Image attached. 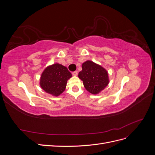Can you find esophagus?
<instances>
[{
	"label": "esophagus",
	"mask_w": 155,
	"mask_h": 155,
	"mask_svg": "<svg viewBox=\"0 0 155 155\" xmlns=\"http://www.w3.org/2000/svg\"><path fill=\"white\" fill-rule=\"evenodd\" d=\"M72 75H73V76H76L77 75H78V71H74V72H72Z\"/></svg>",
	"instance_id": "esophagus-1"
}]
</instances>
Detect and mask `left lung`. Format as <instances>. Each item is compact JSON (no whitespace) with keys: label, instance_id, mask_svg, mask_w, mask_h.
<instances>
[{"label":"left lung","instance_id":"obj_1","mask_svg":"<svg viewBox=\"0 0 155 155\" xmlns=\"http://www.w3.org/2000/svg\"><path fill=\"white\" fill-rule=\"evenodd\" d=\"M78 77L83 81L86 90L92 94H96L109 84V76L107 70L91 61L83 63L82 70Z\"/></svg>","mask_w":155,"mask_h":155}]
</instances>
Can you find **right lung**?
<instances>
[{"label":"right lung","mask_w":155,"mask_h":155,"mask_svg":"<svg viewBox=\"0 0 155 155\" xmlns=\"http://www.w3.org/2000/svg\"><path fill=\"white\" fill-rule=\"evenodd\" d=\"M71 77L67 67L55 63L45 68L41 76L40 85L46 92L58 96L65 90L68 79Z\"/></svg>","instance_id":"add662e5"}]
</instances>
